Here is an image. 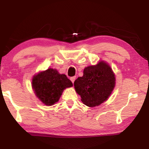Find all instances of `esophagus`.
Returning a JSON list of instances; mask_svg holds the SVG:
<instances>
[{"instance_id": "obj_1", "label": "esophagus", "mask_w": 149, "mask_h": 149, "mask_svg": "<svg viewBox=\"0 0 149 149\" xmlns=\"http://www.w3.org/2000/svg\"><path fill=\"white\" fill-rule=\"evenodd\" d=\"M70 80H71V81H72V82L73 83V84H74V81H75V76L72 77L71 78H70Z\"/></svg>"}]
</instances>
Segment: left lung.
I'll list each match as a JSON object with an SVG mask.
<instances>
[{"label":"left lung","instance_id":"left-lung-1","mask_svg":"<svg viewBox=\"0 0 149 149\" xmlns=\"http://www.w3.org/2000/svg\"><path fill=\"white\" fill-rule=\"evenodd\" d=\"M115 84V74L110 65L100 60L85 68L84 75L74 81V88L85 105L95 107L108 100Z\"/></svg>","mask_w":149,"mask_h":149}]
</instances>
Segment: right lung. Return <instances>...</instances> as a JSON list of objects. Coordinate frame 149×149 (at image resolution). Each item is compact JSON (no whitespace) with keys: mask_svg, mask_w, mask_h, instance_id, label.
Instances as JSON below:
<instances>
[{"mask_svg":"<svg viewBox=\"0 0 149 149\" xmlns=\"http://www.w3.org/2000/svg\"><path fill=\"white\" fill-rule=\"evenodd\" d=\"M31 85L36 97L47 106L56 103L64 90L73 86L66 75L59 74L53 68H48L34 75Z\"/></svg>","mask_w":149,"mask_h":149,"instance_id":"right-lung-1","label":"right lung"}]
</instances>
